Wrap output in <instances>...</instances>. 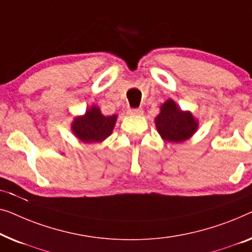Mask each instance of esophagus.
<instances>
[{
	"label": "esophagus",
	"instance_id": "1",
	"mask_svg": "<svg viewBox=\"0 0 252 252\" xmlns=\"http://www.w3.org/2000/svg\"><path fill=\"white\" fill-rule=\"evenodd\" d=\"M127 113H129L130 115H141L144 111L141 108H129L127 109Z\"/></svg>",
	"mask_w": 252,
	"mask_h": 252
}]
</instances>
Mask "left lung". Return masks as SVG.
Segmentation results:
<instances>
[{"instance_id": "8db88e82", "label": "left lung", "mask_w": 252, "mask_h": 252, "mask_svg": "<svg viewBox=\"0 0 252 252\" xmlns=\"http://www.w3.org/2000/svg\"><path fill=\"white\" fill-rule=\"evenodd\" d=\"M158 133L164 140L182 143L197 129V122L189 112H183L173 100H166L155 119Z\"/></svg>"}]
</instances>
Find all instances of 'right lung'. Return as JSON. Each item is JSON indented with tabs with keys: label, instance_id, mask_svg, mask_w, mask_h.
<instances>
[{
	"label": "right lung",
	"instance_id": "add662e5",
	"mask_svg": "<svg viewBox=\"0 0 252 252\" xmlns=\"http://www.w3.org/2000/svg\"><path fill=\"white\" fill-rule=\"evenodd\" d=\"M116 118L118 115L104 116L100 113V109L95 106H92L83 116L74 120L72 126L73 132L84 143L102 141L108 136H111L112 131L114 129Z\"/></svg>",
	"mask_w": 252,
	"mask_h": 252
}]
</instances>
